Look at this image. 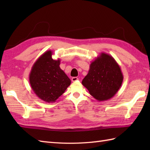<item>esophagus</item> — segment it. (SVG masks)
Segmentation results:
<instances>
[{
  "label": "esophagus",
  "mask_w": 150,
  "mask_h": 150,
  "mask_svg": "<svg viewBox=\"0 0 150 150\" xmlns=\"http://www.w3.org/2000/svg\"><path fill=\"white\" fill-rule=\"evenodd\" d=\"M79 80V79L77 78V77H72V79H71V81H72V82H76V81H77Z\"/></svg>",
  "instance_id": "34e87169"
}]
</instances>
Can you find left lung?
Masks as SVG:
<instances>
[{"mask_svg": "<svg viewBox=\"0 0 150 150\" xmlns=\"http://www.w3.org/2000/svg\"><path fill=\"white\" fill-rule=\"evenodd\" d=\"M119 65L112 56L101 53L90 66L82 84L90 95L98 101L112 98L119 91L123 81Z\"/></svg>", "mask_w": 150, "mask_h": 150, "instance_id": "1", "label": "left lung"}]
</instances>
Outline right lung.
<instances>
[{"mask_svg":"<svg viewBox=\"0 0 150 150\" xmlns=\"http://www.w3.org/2000/svg\"><path fill=\"white\" fill-rule=\"evenodd\" d=\"M52 51L40 55L34 63L30 73L31 87L41 100L54 103L71 84V80L60 69V60L52 59Z\"/></svg>","mask_w":150,"mask_h":150,"instance_id":"add662e5","label":"right lung"}]
</instances>
